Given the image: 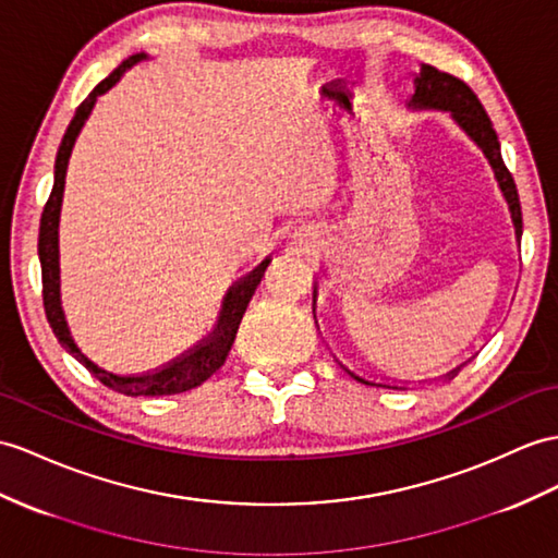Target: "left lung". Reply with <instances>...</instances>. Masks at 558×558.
Here are the masks:
<instances>
[{
  "mask_svg": "<svg viewBox=\"0 0 558 558\" xmlns=\"http://www.w3.org/2000/svg\"><path fill=\"white\" fill-rule=\"evenodd\" d=\"M410 108H428V111H447L452 113L457 125L464 130L469 137L475 142V146L481 148L485 154V158L490 160V166L495 170V180L505 194L509 210H511V220L515 227V236L521 239L523 234V217H521V201H519V192H515L513 177L507 170L505 160H501V151H499V142H497V132L493 130V122L487 118L483 104L475 97L473 89L461 83L459 77L442 73L438 68H433L428 63L421 65V71L414 77V94L410 104ZM317 293V291H315ZM348 374L355 378L360 384L374 386L372 381H366L364 376H357L355 372Z\"/></svg>",
  "mask_w": 558,
  "mask_h": 558,
  "instance_id": "obj_1",
  "label": "left lung"
}]
</instances>
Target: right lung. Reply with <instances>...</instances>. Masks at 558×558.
Returning a JSON list of instances; mask_svg holds the SVG:
<instances>
[{
	"instance_id": "1",
	"label": "right lung",
	"mask_w": 558,
	"mask_h": 558,
	"mask_svg": "<svg viewBox=\"0 0 558 558\" xmlns=\"http://www.w3.org/2000/svg\"><path fill=\"white\" fill-rule=\"evenodd\" d=\"M146 59V53H134V57L122 61L116 71L108 75L106 80L89 92V97L77 106V111L68 125L59 154H57V166H53V189L49 194L47 206L43 210V220H39V239H37V255H39V265H43V298H45V312L49 326L57 333L59 343L71 352L75 360L83 362L87 369L99 378V381L108 388H113L122 396H174V392H184L201 386L203 381L220 369L225 364L229 350H232V343L239 331V324L243 312H246L251 298L257 289V283L263 281V275L267 265L271 263V257H265V260L257 265L251 275L236 281L232 289L227 291L220 319H217V329L213 336H208L206 341L194 345L189 352H184L182 357H177L168 362L166 366H160L156 372L140 374V376H120L113 372H106L101 366L87 360L80 348L75 345L71 331H68V324L63 317V307H61V277H59V217H61V201H63V186H65V170H68V158H71V151L75 146V140L80 130H83L85 120L89 118L94 104H97V97H101L104 92L111 89L122 73L132 68L134 63H140Z\"/></svg>"
}]
</instances>
